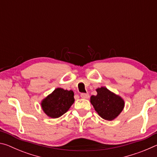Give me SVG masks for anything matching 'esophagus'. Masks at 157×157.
I'll return each instance as SVG.
<instances>
[{"instance_id":"1","label":"esophagus","mask_w":157,"mask_h":157,"mask_svg":"<svg viewBox=\"0 0 157 157\" xmlns=\"http://www.w3.org/2000/svg\"><path fill=\"white\" fill-rule=\"evenodd\" d=\"M80 96L82 98H84V99H87V98H89V94H84V93H82V94H80Z\"/></svg>"}]
</instances>
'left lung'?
<instances>
[{"label": "left lung", "instance_id": "left-lung-1", "mask_svg": "<svg viewBox=\"0 0 157 157\" xmlns=\"http://www.w3.org/2000/svg\"><path fill=\"white\" fill-rule=\"evenodd\" d=\"M96 91L97 95H92L90 99L95 110L105 120L115 119L123 109L124 100L106 87L98 88Z\"/></svg>", "mask_w": 157, "mask_h": 157}]
</instances>
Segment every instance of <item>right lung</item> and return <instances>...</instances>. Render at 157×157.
<instances>
[{"label": "right lung", "instance_id": "right-lung-1", "mask_svg": "<svg viewBox=\"0 0 157 157\" xmlns=\"http://www.w3.org/2000/svg\"><path fill=\"white\" fill-rule=\"evenodd\" d=\"M74 93L62 88L55 89L51 94L42 100L41 107L44 113L52 118L62 116L74 103Z\"/></svg>", "mask_w": 157, "mask_h": 157}]
</instances>
